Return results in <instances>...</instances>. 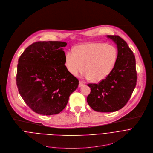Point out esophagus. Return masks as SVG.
<instances>
[{
  "label": "esophagus",
  "instance_id": "1",
  "mask_svg": "<svg viewBox=\"0 0 153 153\" xmlns=\"http://www.w3.org/2000/svg\"><path fill=\"white\" fill-rule=\"evenodd\" d=\"M84 85V82H82V81H79V87H82Z\"/></svg>",
  "mask_w": 153,
  "mask_h": 153
}]
</instances>
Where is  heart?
<instances>
[{"label": "heart", "mask_w": 153, "mask_h": 153, "mask_svg": "<svg viewBox=\"0 0 153 153\" xmlns=\"http://www.w3.org/2000/svg\"><path fill=\"white\" fill-rule=\"evenodd\" d=\"M117 58L116 48L110 45L92 43L77 46L74 52L68 51L65 65L73 75L84 70V76L94 82L104 80L112 72Z\"/></svg>", "instance_id": "1"}]
</instances>
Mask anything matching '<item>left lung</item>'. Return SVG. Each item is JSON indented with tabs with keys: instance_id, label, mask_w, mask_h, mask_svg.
Listing matches in <instances>:
<instances>
[{
	"instance_id": "8db88e82",
	"label": "left lung",
	"mask_w": 153,
	"mask_h": 153,
	"mask_svg": "<svg viewBox=\"0 0 153 153\" xmlns=\"http://www.w3.org/2000/svg\"><path fill=\"white\" fill-rule=\"evenodd\" d=\"M107 37L117 45V58L114 68L104 80L98 84H87L91 88L87 103L100 112H114L124 107L137 82L135 56L127 42L118 36Z\"/></svg>"
}]
</instances>
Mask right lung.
Returning a JSON list of instances; mask_svg holds the SVG:
<instances>
[{
    "mask_svg": "<svg viewBox=\"0 0 153 153\" xmlns=\"http://www.w3.org/2000/svg\"><path fill=\"white\" fill-rule=\"evenodd\" d=\"M58 41H40L26 48L19 58L16 84L27 106L42 115H53L66 107L78 79L65 65L63 47Z\"/></svg>",
    "mask_w": 153,
    "mask_h": 153,
    "instance_id": "1",
    "label": "right lung"
}]
</instances>
